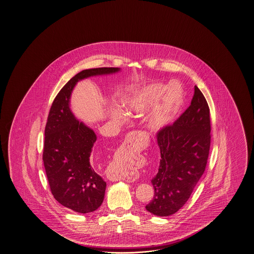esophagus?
I'll use <instances>...</instances> for the list:
<instances>
[{
    "label": "esophagus",
    "instance_id": "obj_1",
    "mask_svg": "<svg viewBox=\"0 0 254 254\" xmlns=\"http://www.w3.org/2000/svg\"><path fill=\"white\" fill-rule=\"evenodd\" d=\"M138 145H140V144H139V140H138L137 138L135 139L134 135H133V137L130 136V139H127V140L125 141L124 145L121 146L120 151L128 154V152L130 151V149L136 148ZM110 180H111V181H118V178H117V177H110Z\"/></svg>",
    "mask_w": 254,
    "mask_h": 254
}]
</instances>
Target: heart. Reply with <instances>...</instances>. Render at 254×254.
<instances>
[{"label": "heart", "instance_id": "b5f03b06", "mask_svg": "<svg viewBox=\"0 0 254 254\" xmlns=\"http://www.w3.org/2000/svg\"><path fill=\"white\" fill-rule=\"evenodd\" d=\"M122 103L130 116H144L148 112V130L160 132L174 124L179 115L185 103V91L177 81L168 85L163 82H151L131 91ZM118 176L122 178L124 175L121 173Z\"/></svg>", "mask_w": 254, "mask_h": 254}]
</instances>
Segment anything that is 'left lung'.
I'll use <instances>...</instances> for the list:
<instances>
[{"instance_id": "8db88e82", "label": "left lung", "mask_w": 254, "mask_h": 254, "mask_svg": "<svg viewBox=\"0 0 254 254\" xmlns=\"http://www.w3.org/2000/svg\"><path fill=\"white\" fill-rule=\"evenodd\" d=\"M210 109L195 86L191 104L180 118L158 132L159 172L152 179L154 196L145 209L164 217L174 214L189 196L205 171L210 145Z\"/></svg>"}]
</instances>
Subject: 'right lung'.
Wrapping results in <instances>:
<instances>
[{
	"mask_svg": "<svg viewBox=\"0 0 254 254\" xmlns=\"http://www.w3.org/2000/svg\"><path fill=\"white\" fill-rule=\"evenodd\" d=\"M119 71L120 67L81 70L60 90L48 115L43 154L45 173L54 197L76 212L97 210L104 200L107 183L90 163L96 134L74 116L70 109L73 89L80 80Z\"/></svg>",
	"mask_w": 254,
	"mask_h": 254,
	"instance_id": "1",
	"label": "right lung"
}]
</instances>
